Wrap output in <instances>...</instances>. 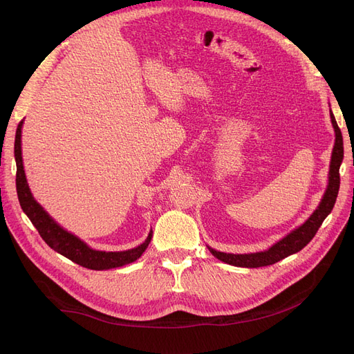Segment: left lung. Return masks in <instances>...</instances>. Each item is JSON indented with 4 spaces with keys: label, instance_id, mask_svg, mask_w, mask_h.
<instances>
[{
    "label": "left lung",
    "instance_id": "obj_1",
    "mask_svg": "<svg viewBox=\"0 0 354 354\" xmlns=\"http://www.w3.org/2000/svg\"><path fill=\"white\" fill-rule=\"evenodd\" d=\"M330 122L334 127L335 133V143L334 149H332L330 162H329V173H328V186L325 194L320 199L317 208L312 212L301 226L295 227L294 230L289 232L286 236H283L281 241L273 243L269 250L260 251V252H251V254H232V252H221L208 246L209 252L218 259L223 263H227L230 266L236 267H248V269H254V267H264L270 266L288 255H292L298 251H301L304 246L315 238L317 229L322 226L324 220L329 216L332 208L335 205V201L338 196L339 189V167L344 158V145H342V134L338 128V124L335 121V116L329 111Z\"/></svg>",
    "mask_w": 354,
    "mask_h": 354
}]
</instances>
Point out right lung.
<instances>
[{
	"mask_svg": "<svg viewBox=\"0 0 354 354\" xmlns=\"http://www.w3.org/2000/svg\"><path fill=\"white\" fill-rule=\"evenodd\" d=\"M22 128L24 121H20L16 130L15 138V159H16V189L20 207L28 216V218L34 224L41 238L46 241V243L51 250L62 254L66 259L72 260L82 267H87L91 270H109L116 269V267H122L125 264H130L140 259V255L146 251L152 241V229L149 232L145 242H142L136 248L125 250V251H99L93 250L91 246L80 239L77 234L68 232L65 227L53 218L50 214L42 208L37 199L32 195L29 189L25 168H24V158H22Z\"/></svg>",
	"mask_w": 354,
	"mask_h": 354,
	"instance_id": "right-lung-1",
	"label": "right lung"
}]
</instances>
